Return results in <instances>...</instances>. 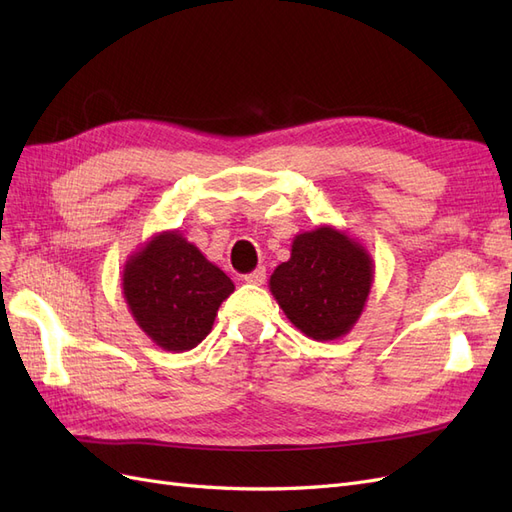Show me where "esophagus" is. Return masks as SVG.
<instances>
[{
    "label": "esophagus",
    "instance_id": "34e87169",
    "mask_svg": "<svg viewBox=\"0 0 512 512\" xmlns=\"http://www.w3.org/2000/svg\"><path fill=\"white\" fill-rule=\"evenodd\" d=\"M243 280L247 282V284H254V286H262L267 282V269L265 267H258L256 271H252V273H247Z\"/></svg>",
    "mask_w": 512,
    "mask_h": 512
}]
</instances>
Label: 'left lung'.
<instances>
[{"mask_svg": "<svg viewBox=\"0 0 512 512\" xmlns=\"http://www.w3.org/2000/svg\"><path fill=\"white\" fill-rule=\"evenodd\" d=\"M374 260L346 230L322 224L292 239L290 258L273 271L269 288L286 318L316 342L352 331L361 318Z\"/></svg>", "mask_w": 512, "mask_h": 512, "instance_id": "obj_1", "label": "left lung"}]
</instances>
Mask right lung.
<instances>
[{"label": "right lung", "mask_w": 512, "mask_h": 512, "mask_svg": "<svg viewBox=\"0 0 512 512\" xmlns=\"http://www.w3.org/2000/svg\"><path fill=\"white\" fill-rule=\"evenodd\" d=\"M121 288L132 318L151 342L185 352L211 333L235 284L179 230H164L126 260Z\"/></svg>", "instance_id": "obj_1"}]
</instances>
